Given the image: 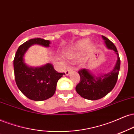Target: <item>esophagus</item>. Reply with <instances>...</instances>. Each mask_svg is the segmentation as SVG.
<instances>
[{
    "mask_svg": "<svg viewBox=\"0 0 134 134\" xmlns=\"http://www.w3.org/2000/svg\"><path fill=\"white\" fill-rule=\"evenodd\" d=\"M72 72V69H70V68H69V69H67V70H65V75H69V74H70V72Z\"/></svg>",
    "mask_w": 134,
    "mask_h": 134,
    "instance_id": "1",
    "label": "esophagus"
}]
</instances>
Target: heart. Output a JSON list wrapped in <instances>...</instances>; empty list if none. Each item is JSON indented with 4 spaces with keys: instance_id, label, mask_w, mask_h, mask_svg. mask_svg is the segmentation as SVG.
Instances as JSON below:
<instances>
[{
    "instance_id": "b5f03b06",
    "label": "heart",
    "mask_w": 134,
    "mask_h": 134,
    "mask_svg": "<svg viewBox=\"0 0 134 134\" xmlns=\"http://www.w3.org/2000/svg\"><path fill=\"white\" fill-rule=\"evenodd\" d=\"M88 38H83L77 41L73 46L69 47L64 53V55L68 59L72 60L77 57L83 50L85 49V54L90 55L94 52L96 46L93 43H89Z\"/></svg>"
}]
</instances>
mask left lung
<instances>
[{
	"label": "left lung",
	"mask_w": 134,
	"mask_h": 134,
	"mask_svg": "<svg viewBox=\"0 0 134 134\" xmlns=\"http://www.w3.org/2000/svg\"><path fill=\"white\" fill-rule=\"evenodd\" d=\"M102 37L106 47L114 51L117 55V60L113 69L107 73L96 75L91 73L88 69H83L79 71L80 80L75 90L82 97L91 100L101 99L113 89L117 82L120 70V60L117 48L109 38L103 35Z\"/></svg>",
	"instance_id": "8db88e82"
}]
</instances>
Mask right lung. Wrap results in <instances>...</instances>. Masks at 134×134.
<instances>
[{
    "mask_svg": "<svg viewBox=\"0 0 134 134\" xmlns=\"http://www.w3.org/2000/svg\"><path fill=\"white\" fill-rule=\"evenodd\" d=\"M35 44L49 47V41L43 38H32L19 46L14 60L15 82L24 96L32 100H47L55 93L57 83L64 73H59L52 64L41 67H30L24 60V55L30 47Z\"/></svg>",
    "mask_w": 134,
    "mask_h": 134,
    "instance_id": "right-lung-1",
    "label": "right lung"
}]
</instances>
